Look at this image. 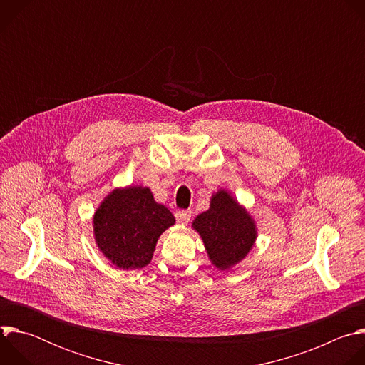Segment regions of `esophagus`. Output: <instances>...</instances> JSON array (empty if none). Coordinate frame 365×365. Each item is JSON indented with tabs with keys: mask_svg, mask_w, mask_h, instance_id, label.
Masks as SVG:
<instances>
[{
	"mask_svg": "<svg viewBox=\"0 0 365 365\" xmlns=\"http://www.w3.org/2000/svg\"><path fill=\"white\" fill-rule=\"evenodd\" d=\"M176 217V221L180 224V225H186L189 221H190V217H192V211H178L175 214Z\"/></svg>",
	"mask_w": 365,
	"mask_h": 365,
	"instance_id": "1",
	"label": "esophagus"
}]
</instances>
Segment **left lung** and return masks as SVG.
I'll list each match as a JSON object with an SVG mask.
<instances>
[{"label":"left lung","instance_id":"1","mask_svg":"<svg viewBox=\"0 0 365 365\" xmlns=\"http://www.w3.org/2000/svg\"><path fill=\"white\" fill-rule=\"evenodd\" d=\"M192 227L202 237L211 263L220 270L241 262L257 238L252 218L225 190L212 196L210 210L197 215Z\"/></svg>","mask_w":365,"mask_h":365}]
</instances>
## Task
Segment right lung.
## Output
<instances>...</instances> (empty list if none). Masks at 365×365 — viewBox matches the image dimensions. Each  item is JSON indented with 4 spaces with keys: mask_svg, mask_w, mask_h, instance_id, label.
I'll return each mask as SVG.
<instances>
[{
    "mask_svg": "<svg viewBox=\"0 0 365 365\" xmlns=\"http://www.w3.org/2000/svg\"><path fill=\"white\" fill-rule=\"evenodd\" d=\"M173 224L172 212L141 186L113 190L93 215L98 248L123 270L147 266L159 237Z\"/></svg>",
    "mask_w": 365,
    "mask_h": 365,
    "instance_id": "1",
    "label": "right lung"
}]
</instances>
